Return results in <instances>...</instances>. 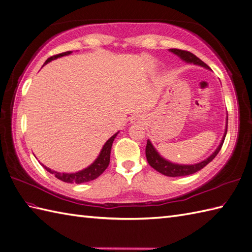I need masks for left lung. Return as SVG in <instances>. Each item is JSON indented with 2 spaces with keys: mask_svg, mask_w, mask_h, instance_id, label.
<instances>
[{
  "mask_svg": "<svg viewBox=\"0 0 252 252\" xmlns=\"http://www.w3.org/2000/svg\"><path fill=\"white\" fill-rule=\"evenodd\" d=\"M169 51L171 53H173V54H175L176 56H179L182 61H184L186 63H194V65L201 66L206 69H210L209 68V66L206 65V63H203L201 60H199V58H198L196 55H194L192 53H190L189 51H183V50H179V49H170ZM226 133H227V117H226L225 132H224V135L222 137L220 145L218 146V148L215 152H213V154L210 155V156H209L207 159L202 160V161L195 163V164H179V163H173V162L169 161V160L164 159L163 157L160 156L159 153L157 152V149L154 147L152 142L147 140V145H146V149H145L147 161L152 168L158 171L159 173L167 175V176H173L174 178V176H185V175L194 174L197 172V171H199L202 168H205L209 162L212 161V160L216 158L219 152L221 151L224 140H225Z\"/></svg>",
  "mask_w": 252,
  "mask_h": 252,
  "instance_id": "left-lung-1",
  "label": "left lung"
}]
</instances>
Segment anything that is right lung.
<instances>
[{"instance_id": "add662e5", "label": "right lung", "mask_w": 252, "mask_h": 252, "mask_svg": "<svg viewBox=\"0 0 252 252\" xmlns=\"http://www.w3.org/2000/svg\"><path fill=\"white\" fill-rule=\"evenodd\" d=\"M71 53H72L71 51H68L65 53H62V54L54 55L50 58H47L46 62L44 63V65H46L47 63L56 60V58H60V57L66 56V55H70ZM118 133L119 132H117L116 134L112 135L109 140L105 143V145L103 146V148H101L98 157L95 159V161L92 164H90L88 168H85L81 171H78V172H76V173H61V172H57V171L51 170L50 168L45 167L44 164H42V165H43V167L46 169V171H49L50 173L54 174L58 180L66 182V183L81 184V183H87V182H90V181H93L95 179H97L98 176L107 169V167H108L109 161H110L111 146H112V143H114V140L116 138V136L118 135Z\"/></svg>"}]
</instances>
